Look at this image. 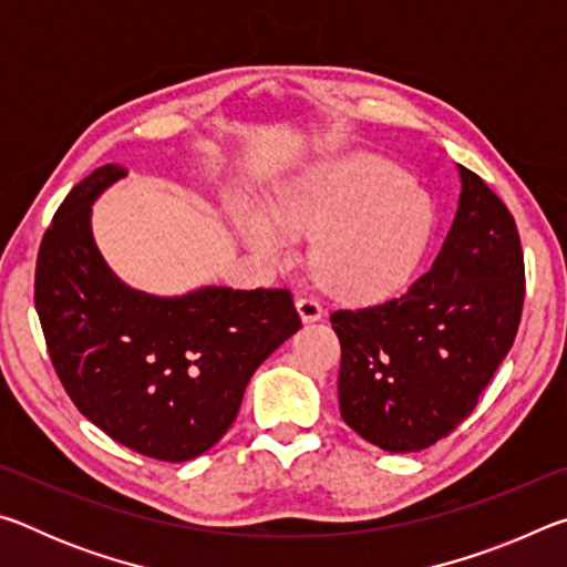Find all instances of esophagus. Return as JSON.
Returning a JSON list of instances; mask_svg holds the SVG:
<instances>
[{
    "mask_svg": "<svg viewBox=\"0 0 567 567\" xmlns=\"http://www.w3.org/2000/svg\"><path fill=\"white\" fill-rule=\"evenodd\" d=\"M295 307H297V312H300L302 322H318L324 315L320 300H315V297H300V300L295 302Z\"/></svg>",
    "mask_w": 567,
    "mask_h": 567,
    "instance_id": "obj_1",
    "label": "esophagus"
}]
</instances>
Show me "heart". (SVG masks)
I'll return each mask as SVG.
<instances>
[{
    "mask_svg": "<svg viewBox=\"0 0 567 567\" xmlns=\"http://www.w3.org/2000/svg\"><path fill=\"white\" fill-rule=\"evenodd\" d=\"M435 227L430 197L405 169L380 157H342L302 172L265 209H235L243 243L265 260L312 237V270L328 290L382 295L417 270Z\"/></svg>",
    "mask_w": 567,
    "mask_h": 567,
    "instance_id": "1",
    "label": "heart"
}]
</instances>
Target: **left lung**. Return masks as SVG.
<instances>
[{"instance_id":"left-lung-1","label":"left lung","mask_w":567,"mask_h":567,"mask_svg":"<svg viewBox=\"0 0 567 567\" xmlns=\"http://www.w3.org/2000/svg\"><path fill=\"white\" fill-rule=\"evenodd\" d=\"M453 227L405 295L330 315L342 362L340 415L388 453H417L453 433L511 352L525 300L515 219L460 167Z\"/></svg>"}]
</instances>
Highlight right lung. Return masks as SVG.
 I'll return each instance as SVG.
<instances>
[{"instance_id": "right-lung-1", "label": "right lung", "mask_w": 567, "mask_h": 567, "mask_svg": "<svg viewBox=\"0 0 567 567\" xmlns=\"http://www.w3.org/2000/svg\"><path fill=\"white\" fill-rule=\"evenodd\" d=\"M127 175L104 165L74 185L44 233L34 307L76 410L134 453L185 463L229 425L255 370L300 330L290 290H132L104 262L92 205Z\"/></svg>"}]
</instances>
